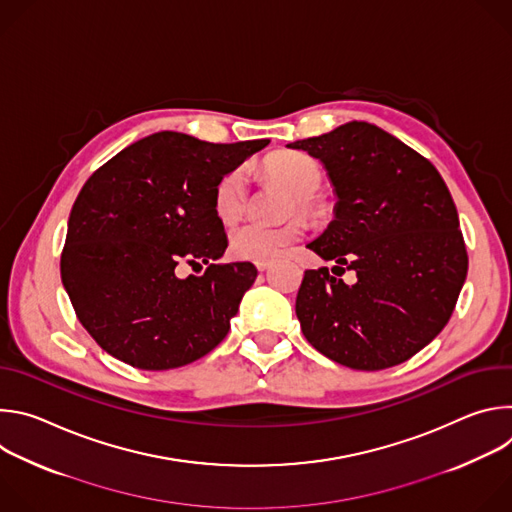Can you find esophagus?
<instances>
[{
    "mask_svg": "<svg viewBox=\"0 0 512 512\" xmlns=\"http://www.w3.org/2000/svg\"><path fill=\"white\" fill-rule=\"evenodd\" d=\"M269 265H271V261H269V259H263V261H255V267H257L259 271H265Z\"/></svg>",
    "mask_w": 512,
    "mask_h": 512,
    "instance_id": "esophagus-1",
    "label": "esophagus"
}]
</instances>
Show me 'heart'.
<instances>
[{
    "mask_svg": "<svg viewBox=\"0 0 512 512\" xmlns=\"http://www.w3.org/2000/svg\"><path fill=\"white\" fill-rule=\"evenodd\" d=\"M265 170L275 180L283 182L296 194V204L302 210H314V194L322 186L320 164L302 152H279L265 162ZM249 196L247 172L235 168L225 174L214 186L212 208L221 223H233L245 210ZM304 233L302 221H287L281 225H263L247 221L231 229L229 251L237 259L263 261L277 257L289 243Z\"/></svg>",
    "mask_w": 512,
    "mask_h": 512,
    "instance_id": "heart-1",
    "label": "heart"
}]
</instances>
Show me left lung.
<instances>
[{
  "mask_svg": "<svg viewBox=\"0 0 512 512\" xmlns=\"http://www.w3.org/2000/svg\"><path fill=\"white\" fill-rule=\"evenodd\" d=\"M287 148L320 160L338 198L334 221L308 249L336 261L340 273H304L296 298L304 336L348 369L405 362L444 330L468 273L446 182L429 160L367 121ZM342 264L357 273L352 286L339 279Z\"/></svg>",
  "mask_w": 512,
  "mask_h": 512,
  "instance_id": "8db88e82",
  "label": "left lung"
}]
</instances>
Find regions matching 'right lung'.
<instances>
[{"label":"right lung","instance_id":"obj_1","mask_svg":"<svg viewBox=\"0 0 512 512\" xmlns=\"http://www.w3.org/2000/svg\"><path fill=\"white\" fill-rule=\"evenodd\" d=\"M267 143L160 131L87 180L68 216L60 275L79 322L105 352L141 371H168L223 342L257 267L214 263L229 241L212 194ZM178 262L209 267L180 278Z\"/></svg>","mask_w":512,"mask_h":512}]
</instances>
